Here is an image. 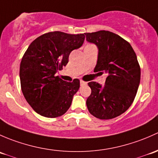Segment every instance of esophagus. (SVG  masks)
<instances>
[{
    "label": "esophagus",
    "instance_id": "1",
    "mask_svg": "<svg viewBox=\"0 0 158 158\" xmlns=\"http://www.w3.org/2000/svg\"><path fill=\"white\" fill-rule=\"evenodd\" d=\"M80 84H81V86H84V85H87V82H85V81H81V83H80Z\"/></svg>",
    "mask_w": 158,
    "mask_h": 158
}]
</instances>
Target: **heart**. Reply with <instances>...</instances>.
Here are the masks:
<instances>
[{"label":"heart","mask_w":158,"mask_h":158,"mask_svg":"<svg viewBox=\"0 0 158 158\" xmlns=\"http://www.w3.org/2000/svg\"><path fill=\"white\" fill-rule=\"evenodd\" d=\"M91 45H87V46H91Z\"/></svg>","instance_id":"heart-1"}]
</instances>
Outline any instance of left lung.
<instances>
[{
	"mask_svg": "<svg viewBox=\"0 0 158 158\" xmlns=\"http://www.w3.org/2000/svg\"><path fill=\"white\" fill-rule=\"evenodd\" d=\"M85 35L87 41L98 48L94 72L107 74L104 85L88 83L91 94L86 102L87 109L96 118L111 119L125 113L134 101L141 79L137 56L127 41L110 31Z\"/></svg>",
	"mask_w": 158,
	"mask_h": 158,
	"instance_id": "1",
	"label": "left lung"
}]
</instances>
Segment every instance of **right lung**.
<instances>
[{"instance_id":"add662e5","label":"right lung","mask_w":158,"mask_h":158,"mask_svg":"<svg viewBox=\"0 0 158 158\" xmlns=\"http://www.w3.org/2000/svg\"><path fill=\"white\" fill-rule=\"evenodd\" d=\"M84 34L55 31L32 42L21 60V90L30 106L43 116L55 118L68 111L80 81L66 82L56 76L68 62L70 53L83 45Z\"/></svg>"}]
</instances>
